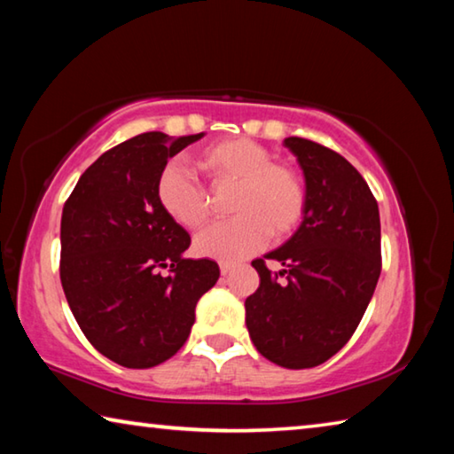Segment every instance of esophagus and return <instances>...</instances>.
Listing matches in <instances>:
<instances>
[{
  "instance_id": "esophagus-1",
  "label": "esophagus",
  "mask_w": 454,
  "mask_h": 454,
  "mask_svg": "<svg viewBox=\"0 0 454 454\" xmlns=\"http://www.w3.org/2000/svg\"><path fill=\"white\" fill-rule=\"evenodd\" d=\"M234 270V264H230V262H220V272H222V276H226V274H230Z\"/></svg>"
}]
</instances>
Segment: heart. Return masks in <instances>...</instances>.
<instances>
[{
  "instance_id": "heart-1",
  "label": "heart",
  "mask_w": 454,
  "mask_h": 454,
  "mask_svg": "<svg viewBox=\"0 0 454 454\" xmlns=\"http://www.w3.org/2000/svg\"><path fill=\"white\" fill-rule=\"evenodd\" d=\"M196 166L212 186H236L230 202V224L200 232L194 250L200 256L236 262L264 248L268 236L284 238L301 224L304 188L292 168L272 162V153L248 137H230L196 153ZM160 208L176 224L200 230L210 220V198L180 162L162 168L156 182Z\"/></svg>"
}]
</instances>
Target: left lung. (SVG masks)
<instances>
[{
	"instance_id": "8db88e82",
	"label": "left lung",
	"mask_w": 454,
	"mask_h": 454,
	"mask_svg": "<svg viewBox=\"0 0 454 454\" xmlns=\"http://www.w3.org/2000/svg\"><path fill=\"white\" fill-rule=\"evenodd\" d=\"M304 174L301 226L264 254L284 270L252 262L260 286L246 298V326L260 355L284 368L334 356L363 320L380 276L379 204L340 153L304 137L282 142ZM278 275H286L280 283Z\"/></svg>"
}]
</instances>
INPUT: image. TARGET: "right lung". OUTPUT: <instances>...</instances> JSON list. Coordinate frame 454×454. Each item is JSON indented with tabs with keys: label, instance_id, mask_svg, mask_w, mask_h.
<instances>
[{
	"label": "right lung",
	"instance_id": "right-lung-1",
	"mask_svg": "<svg viewBox=\"0 0 454 454\" xmlns=\"http://www.w3.org/2000/svg\"><path fill=\"white\" fill-rule=\"evenodd\" d=\"M200 137L204 132L129 137L82 174L61 212L59 278L67 304L94 348L126 368L174 356L198 301L220 276L214 260L184 256L190 234L156 198L168 160Z\"/></svg>",
	"mask_w": 454,
	"mask_h": 454
}]
</instances>
